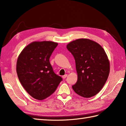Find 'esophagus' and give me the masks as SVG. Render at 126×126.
Returning a JSON list of instances; mask_svg holds the SVG:
<instances>
[{"label":"esophagus","instance_id":"obj_1","mask_svg":"<svg viewBox=\"0 0 126 126\" xmlns=\"http://www.w3.org/2000/svg\"><path fill=\"white\" fill-rule=\"evenodd\" d=\"M67 76H68V75H63V76H62V78L63 79H65L66 77H67Z\"/></svg>","mask_w":126,"mask_h":126}]
</instances>
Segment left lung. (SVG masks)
Returning a JSON list of instances; mask_svg holds the SVG:
<instances>
[{
  "label": "left lung",
  "mask_w": 126,
  "mask_h": 126,
  "mask_svg": "<svg viewBox=\"0 0 126 126\" xmlns=\"http://www.w3.org/2000/svg\"><path fill=\"white\" fill-rule=\"evenodd\" d=\"M66 47L76 63L77 81L72 86L74 92L85 98L96 95L105 84L110 72L105 51L97 42L87 38L72 41Z\"/></svg>",
  "instance_id": "1"
}]
</instances>
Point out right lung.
I'll list each match as a JSON object with an SVG mask.
<instances>
[{
	"instance_id": "1",
	"label": "right lung",
	"mask_w": 126,
	"mask_h": 126,
	"mask_svg": "<svg viewBox=\"0 0 126 126\" xmlns=\"http://www.w3.org/2000/svg\"><path fill=\"white\" fill-rule=\"evenodd\" d=\"M57 45V43L52 41H34L18 56L16 71L19 80L36 100H44L52 94L62 80L53 72L49 61Z\"/></svg>"
}]
</instances>
